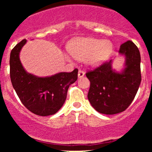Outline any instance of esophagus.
I'll return each instance as SVG.
<instances>
[{
	"label": "esophagus",
	"mask_w": 152,
	"mask_h": 152,
	"mask_svg": "<svg viewBox=\"0 0 152 152\" xmlns=\"http://www.w3.org/2000/svg\"><path fill=\"white\" fill-rule=\"evenodd\" d=\"M84 74H85L84 71H81V70L78 71V78H82L83 76H84Z\"/></svg>",
	"instance_id": "obj_1"
}]
</instances>
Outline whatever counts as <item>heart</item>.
Wrapping results in <instances>:
<instances>
[{"label": "heart", "instance_id": "1", "mask_svg": "<svg viewBox=\"0 0 152 152\" xmlns=\"http://www.w3.org/2000/svg\"><path fill=\"white\" fill-rule=\"evenodd\" d=\"M68 50L74 58L80 61L85 59L88 66L96 68L109 60L114 51V44L109 40L78 37L69 42ZM66 58L70 60L67 56Z\"/></svg>", "mask_w": 152, "mask_h": 152}]
</instances>
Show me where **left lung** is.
I'll return each mask as SVG.
<instances>
[{
	"label": "left lung",
	"instance_id": "8db88e82",
	"mask_svg": "<svg viewBox=\"0 0 152 152\" xmlns=\"http://www.w3.org/2000/svg\"><path fill=\"white\" fill-rule=\"evenodd\" d=\"M118 53L124 57V68L113 69V61L86 74L91 82L88 99L101 114L112 115L126 110L139 89L142 81L139 50L131 41L121 45Z\"/></svg>",
	"mask_w": 152,
	"mask_h": 152
}]
</instances>
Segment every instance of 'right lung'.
I'll return each mask as SVG.
<instances>
[{
  "mask_svg": "<svg viewBox=\"0 0 152 152\" xmlns=\"http://www.w3.org/2000/svg\"><path fill=\"white\" fill-rule=\"evenodd\" d=\"M27 41L23 40L10 52V76L12 85L22 104L41 116L55 114L62 107L69 86L78 78V69L39 77L27 72L20 60V53Z\"/></svg>",
  "mask_w": 152,
  "mask_h": 152,
  "instance_id": "obj_1",
  "label": "right lung"
}]
</instances>
